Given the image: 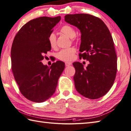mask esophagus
<instances>
[{"instance_id":"esophagus-1","label":"esophagus","mask_w":131,"mask_h":131,"mask_svg":"<svg viewBox=\"0 0 131 131\" xmlns=\"http://www.w3.org/2000/svg\"><path fill=\"white\" fill-rule=\"evenodd\" d=\"M65 65L66 66H69L71 65V62H65Z\"/></svg>"}]
</instances>
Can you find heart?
Wrapping results in <instances>:
<instances>
[{
    "mask_svg": "<svg viewBox=\"0 0 131 131\" xmlns=\"http://www.w3.org/2000/svg\"><path fill=\"white\" fill-rule=\"evenodd\" d=\"M61 32L68 36L70 38H74L76 35V32L73 27L65 25L61 29ZM48 42L52 48H56V36L54 33H51L48 37ZM76 50L74 47L63 49L57 53V57L59 60L63 61H70L74 59Z\"/></svg>",
    "mask_w": 131,
    "mask_h": 131,
    "instance_id": "obj_1",
    "label": "heart"
}]
</instances>
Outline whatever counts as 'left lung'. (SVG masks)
Masks as SVG:
<instances>
[{"mask_svg": "<svg viewBox=\"0 0 131 131\" xmlns=\"http://www.w3.org/2000/svg\"><path fill=\"white\" fill-rule=\"evenodd\" d=\"M65 21L80 30L79 57L90 62L86 68L79 62L73 63L75 87L87 98H100L113 86L117 71V57L109 30L101 19L88 14L67 15Z\"/></svg>", "mask_w": 131, "mask_h": 131, "instance_id": "8db88e82", "label": "left lung"}]
</instances>
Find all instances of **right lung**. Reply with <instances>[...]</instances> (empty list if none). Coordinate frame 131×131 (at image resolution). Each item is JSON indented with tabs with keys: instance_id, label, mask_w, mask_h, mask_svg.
<instances>
[{
	"instance_id": "right-lung-1",
	"label": "right lung",
	"mask_w": 131,
	"mask_h": 131,
	"mask_svg": "<svg viewBox=\"0 0 131 131\" xmlns=\"http://www.w3.org/2000/svg\"><path fill=\"white\" fill-rule=\"evenodd\" d=\"M61 17H40L29 21L17 33L11 48L12 70L19 90L27 99L42 102L55 92L65 69L61 61L48 67L41 63L51 51L48 37Z\"/></svg>"
}]
</instances>
